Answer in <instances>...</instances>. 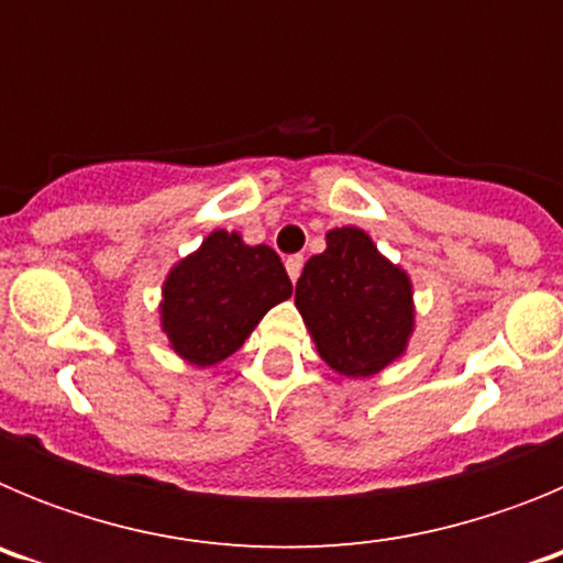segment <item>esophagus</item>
I'll list each match as a JSON object with an SVG mask.
<instances>
[{
  "label": "esophagus",
  "instance_id": "esophagus-1",
  "mask_svg": "<svg viewBox=\"0 0 563 563\" xmlns=\"http://www.w3.org/2000/svg\"><path fill=\"white\" fill-rule=\"evenodd\" d=\"M285 267H287V276L296 282V278L301 276V267H305V256H298V253H296V256H287Z\"/></svg>",
  "mask_w": 563,
  "mask_h": 563
}]
</instances>
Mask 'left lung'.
Returning <instances> with one entry per match:
<instances>
[{
    "label": "left lung",
    "instance_id": "obj_1",
    "mask_svg": "<svg viewBox=\"0 0 563 563\" xmlns=\"http://www.w3.org/2000/svg\"><path fill=\"white\" fill-rule=\"evenodd\" d=\"M296 307L332 369L366 377L389 366L409 338L411 285L357 228L327 233L296 285Z\"/></svg>",
    "mask_w": 563,
    "mask_h": 563
}]
</instances>
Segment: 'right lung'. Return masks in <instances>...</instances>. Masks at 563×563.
I'll use <instances>...</instances> for the list:
<instances>
[{
	"label": "right lung",
	"instance_id": "obj_1",
	"mask_svg": "<svg viewBox=\"0 0 563 563\" xmlns=\"http://www.w3.org/2000/svg\"><path fill=\"white\" fill-rule=\"evenodd\" d=\"M292 296L282 258L267 245H242L239 233L213 231L163 285V330L174 352L197 366L225 361L258 318Z\"/></svg>",
	"mask_w": 563,
	"mask_h": 563
}]
</instances>
